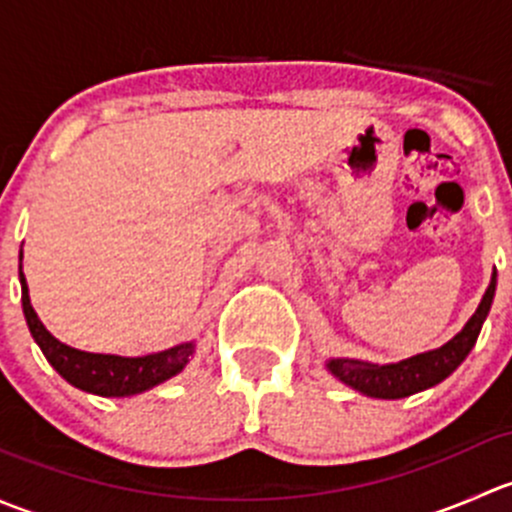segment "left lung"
<instances>
[{
	"label": "left lung",
	"mask_w": 512,
	"mask_h": 512,
	"mask_svg": "<svg viewBox=\"0 0 512 512\" xmlns=\"http://www.w3.org/2000/svg\"><path fill=\"white\" fill-rule=\"evenodd\" d=\"M495 294V272L490 277V285L480 299L476 314L466 322V327L456 334L448 344L433 352L416 354L411 359L399 361V364H371V361L359 359H329L327 369L344 381L347 386L359 391V394L371 396V399H406V396L418 394L423 389L441 384L446 376L461 366V361L476 347V339L483 327L485 317L490 312Z\"/></svg>",
	"instance_id": "left-lung-1"
}]
</instances>
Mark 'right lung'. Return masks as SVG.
Segmentation results:
<instances>
[{"mask_svg":"<svg viewBox=\"0 0 512 512\" xmlns=\"http://www.w3.org/2000/svg\"><path fill=\"white\" fill-rule=\"evenodd\" d=\"M19 282H22V307L27 317L29 332L34 342L44 352L46 361L69 381L71 386L81 391H89L96 396H133L141 391L153 389L163 384L170 376L180 374L195 352V342L178 344L165 352L148 356H116V354H91L81 349L66 347L56 337H51L49 329L36 317L32 302H29V287L24 280V272L19 267Z\"/></svg>","mask_w":512,"mask_h":512,"instance_id":"1","label":"right lung"}]
</instances>
